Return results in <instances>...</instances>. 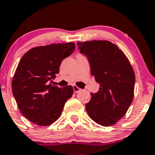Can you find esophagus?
Here are the masks:
<instances>
[{
  "mask_svg": "<svg viewBox=\"0 0 155 155\" xmlns=\"http://www.w3.org/2000/svg\"><path fill=\"white\" fill-rule=\"evenodd\" d=\"M73 90H74V93H78L81 90L80 88H79L78 86H73Z\"/></svg>",
  "mask_w": 155,
  "mask_h": 155,
  "instance_id": "34e87169",
  "label": "esophagus"
}]
</instances>
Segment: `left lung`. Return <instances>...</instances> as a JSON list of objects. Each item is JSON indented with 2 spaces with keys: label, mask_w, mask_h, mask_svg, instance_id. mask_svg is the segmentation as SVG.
Masks as SVG:
<instances>
[{
  "label": "left lung",
  "mask_w": 155,
  "mask_h": 155,
  "mask_svg": "<svg viewBox=\"0 0 155 155\" xmlns=\"http://www.w3.org/2000/svg\"><path fill=\"white\" fill-rule=\"evenodd\" d=\"M80 53L87 57L92 76L100 84L91 93L86 112L97 124L112 126L125 115L133 101L135 75L129 60L116 45L109 41L77 42Z\"/></svg>",
  "instance_id": "left-lung-1"
}]
</instances>
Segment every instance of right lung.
<instances>
[{"instance_id":"right-lung-1","label":"right lung","mask_w":155,"mask_h":155,"mask_svg":"<svg viewBox=\"0 0 155 155\" xmlns=\"http://www.w3.org/2000/svg\"><path fill=\"white\" fill-rule=\"evenodd\" d=\"M75 50L73 42L51 44L28 51L21 58L12 80V93L25 117L38 126H48L60 117L73 88L51 85L64 58Z\"/></svg>"}]
</instances>
